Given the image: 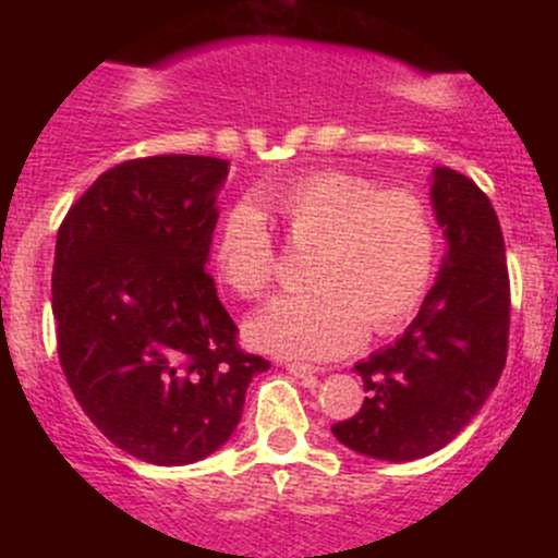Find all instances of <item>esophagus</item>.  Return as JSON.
<instances>
[{"mask_svg":"<svg viewBox=\"0 0 558 558\" xmlns=\"http://www.w3.org/2000/svg\"><path fill=\"white\" fill-rule=\"evenodd\" d=\"M286 369H289L294 378H313V375L318 373L313 364H305V362H289V364H286Z\"/></svg>","mask_w":558,"mask_h":558,"instance_id":"obj_1","label":"esophagus"}]
</instances>
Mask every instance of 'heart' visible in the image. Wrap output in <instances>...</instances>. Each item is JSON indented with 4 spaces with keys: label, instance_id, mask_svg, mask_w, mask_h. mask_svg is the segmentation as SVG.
Segmentation results:
<instances>
[{
    "label": "heart",
    "instance_id": "obj_1",
    "mask_svg": "<svg viewBox=\"0 0 558 558\" xmlns=\"http://www.w3.org/2000/svg\"><path fill=\"white\" fill-rule=\"evenodd\" d=\"M264 218L311 251L315 291L272 302L247 324V340L280 356H342L364 331L402 326L429 291L437 267L432 210L410 191H378L345 170H315L269 185L221 221L213 243L218 278L243 300H262L278 275Z\"/></svg>",
    "mask_w": 558,
    "mask_h": 558
}]
</instances>
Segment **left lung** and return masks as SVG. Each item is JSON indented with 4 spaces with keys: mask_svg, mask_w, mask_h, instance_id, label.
Returning a JSON list of instances; mask_svg holds the SVG:
<instances>
[{
    "mask_svg": "<svg viewBox=\"0 0 558 558\" xmlns=\"http://www.w3.org/2000/svg\"><path fill=\"white\" fill-rule=\"evenodd\" d=\"M432 205L448 240L440 275L393 345L359 362L364 404L331 435L380 461L440 451L475 418L508 359L510 278L488 196L451 167L432 172Z\"/></svg>",
    "mask_w": 558,
    "mask_h": 558,
    "instance_id": "left-lung-1",
    "label": "left lung"
}]
</instances>
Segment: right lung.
I'll list each match as a JSON object with an SVG mask.
<instances>
[{
	"instance_id": "obj_1",
	"label": "right lung",
	"mask_w": 558,
	"mask_h": 558,
	"mask_svg": "<svg viewBox=\"0 0 558 558\" xmlns=\"http://www.w3.org/2000/svg\"><path fill=\"white\" fill-rule=\"evenodd\" d=\"M229 172L213 156H148L99 174L59 227V362L83 413L134 459L199 461L238 429L245 388L269 369L205 269Z\"/></svg>"
}]
</instances>
